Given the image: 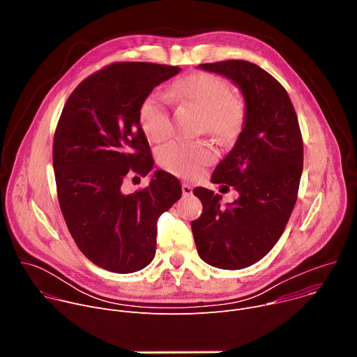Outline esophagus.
<instances>
[{
	"label": "esophagus",
	"mask_w": 357,
	"mask_h": 357,
	"mask_svg": "<svg viewBox=\"0 0 357 357\" xmlns=\"http://www.w3.org/2000/svg\"><path fill=\"white\" fill-rule=\"evenodd\" d=\"M192 190H193V188L189 183H182V192H183L185 196L192 195Z\"/></svg>",
	"instance_id": "1"
}]
</instances>
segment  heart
Segmentation results:
<instances>
[{"label":"heart","instance_id":"b5f03b06","mask_svg":"<svg viewBox=\"0 0 357 357\" xmlns=\"http://www.w3.org/2000/svg\"><path fill=\"white\" fill-rule=\"evenodd\" d=\"M174 90L203 110L202 128L211 134L227 137L241 124L243 101L231 94V87L225 79L197 72L178 82ZM139 121L144 132L152 141L168 137L172 131L169 97L160 90L151 93L141 106ZM158 160L167 171L183 178H193L215 160V151L202 141L174 139L160 149Z\"/></svg>","mask_w":357,"mask_h":357}]
</instances>
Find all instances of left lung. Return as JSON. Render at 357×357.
Segmentation results:
<instances>
[{"label": "left lung", "instance_id": "obj_1", "mask_svg": "<svg viewBox=\"0 0 357 357\" xmlns=\"http://www.w3.org/2000/svg\"><path fill=\"white\" fill-rule=\"evenodd\" d=\"M199 68L230 79L245 109L234 146L212 175L213 183L233 186L238 197L223 208L220 195L193 189L203 213L192 222V233L203 261L241 270L260 261L288 223L302 175V135L287 90L260 66L226 61Z\"/></svg>", "mask_w": 357, "mask_h": 357}]
</instances>
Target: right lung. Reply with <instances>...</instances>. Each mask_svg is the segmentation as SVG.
Wrapping results in <instances>:
<instances>
[{
    "mask_svg": "<svg viewBox=\"0 0 357 357\" xmlns=\"http://www.w3.org/2000/svg\"><path fill=\"white\" fill-rule=\"evenodd\" d=\"M179 72L148 62L113 63L84 79L61 114L54 138L61 211L80 251L107 271L128 274L152 261L157 222L182 196L178 178L161 169L146 188L121 190L128 174L145 176L154 168L139 123L144 100Z\"/></svg>",
    "mask_w": 357,
    "mask_h": 357,
    "instance_id": "obj_1",
    "label": "right lung"
}]
</instances>
